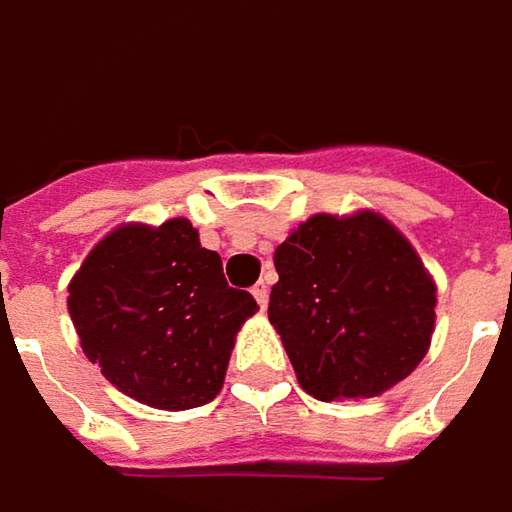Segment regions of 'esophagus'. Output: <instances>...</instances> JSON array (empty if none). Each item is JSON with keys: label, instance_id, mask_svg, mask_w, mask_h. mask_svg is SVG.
Segmentation results:
<instances>
[{"label": "esophagus", "instance_id": "34e87169", "mask_svg": "<svg viewBox=\"0 0 512 512\" xmlns=\"http://www.w3.org/2000/svg\"><path fill=\"white\" fill-rule=\"evenodd\" d=\"M250 294L256 296V302L262 305V308H268V296H270V288H268V282L265 279H259L253 288H250Z\"/></svg>", "mask_w": 512, "mask_h": 512}]
</instances>
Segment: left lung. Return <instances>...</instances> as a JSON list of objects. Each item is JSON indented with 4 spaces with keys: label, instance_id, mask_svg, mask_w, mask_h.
I'll return each instance as SVG.
<instances>
[{
    "label": "left lung",
    "instance_id": "left-lung-1",
    "mask_svg": "<svg viewBox=\"0 0 512 512\" xmlns=\"http://www.w3.org/2000/svg\"><path fill=\"white\" fill-rule=\"evenodd\" d=\"M268 317L317 400L374 397L409 377L435 328V285L377 213L320 216L276 247Z\"/></svg>",
    "mask_w": 512,
    "mask_h": 512
}]
</instances>
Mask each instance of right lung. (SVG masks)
I'll return each mask as SVG.
<instances>
[{"label":"right lung","mask_w":512,"mask_h":512,"mask_svg":"<svg viewBox=\"0 0 512 512\" xmlns=\"http://www.w3.org/2000/svg\"><path fill=\"white\" fill-rule=\"evenodd\" d=\"M256 311L187 218L117 227L68 285L86 357L123 395L169 412L218 395L236 331Z\"/></svg>","instance_id":"right-lung-1"}]
</instances>
